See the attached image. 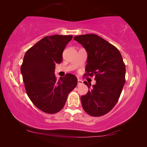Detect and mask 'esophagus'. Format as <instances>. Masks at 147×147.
<instances>
[{
    "mask_svg": "<svg viewBox=\"0 0 147 147\" xmlns=\"http://www.w3.org/2000/svg\"><path fill=\"white\" fill-rule=\"evenodd\" d=\"M83 84V81H82V80H81L80 79H78V85L79 86V85H81V84Z\"/></svg>",
    "mask_w": 147,
    "mask_h": 147,
    "instance_id": "obj_1",
    "label": "esophagus"
}]
</instances>
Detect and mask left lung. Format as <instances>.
<instances>
[{
  "mask_svg": "<svg viewBox=\"0 0 147 147\" xmlns=\"http://www.w3.org/2000/svg\"><path fill=\"white\" fill-rule=\"evenodd\" d=\"M74 39L88 53L84 76H94L96 81L92 87L84 82L90 90L81 96L82 107L90 116H103L117 103L125 84L126 67L122 55L117 48L95 34L76 36Z\"/></svg>",
  "mask_w": 147,
  "mask_h": 147,
  "instance_id": "obj_1",
  "label": "left lung"
}]
</instances>
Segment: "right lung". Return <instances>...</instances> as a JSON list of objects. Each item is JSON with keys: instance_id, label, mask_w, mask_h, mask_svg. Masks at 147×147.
<instances>
[{"instance_id": "obj_1", "label": "right lung", "mask_w": 147, "mask_h": 147, "mask_svg": "<svg viewBox=\"0 0 147 147\" xmlns=\"http://www.w3.org/2000/svg\"><path fill=\"white\" fill-rule=\"evenodd\" d=\"M72 35L46 36L27 50L21 71L27 96L36 107L47 114L59 112L68 94L76 87L78 79L67 74L57 80L55 64L61 63L63 51Z\"/></svg>"}]
</instances>
